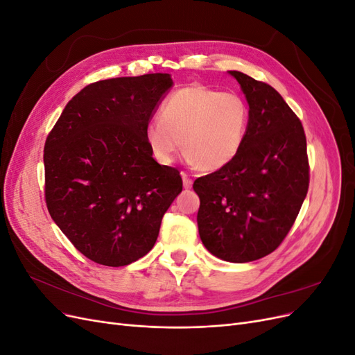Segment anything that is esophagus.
<instances>
[{"label":"esophagus","mask_w":355,"mask_h":355,"mask_svg":"<svg viewBox=\"0 0 355 355\" xmlns=\"http://www.w3.org/2000/svg\"><path fill=\"white\" fill-rule=\"evenodd\" d=\"M180 176H182V180H184V188H185V189H189V188L192 187V179L189 178V175L182 173Z\"/></svg>","instance_id":"obj_1"}]
</instances>
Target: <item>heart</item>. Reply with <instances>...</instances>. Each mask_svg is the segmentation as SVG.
Segmentation results:
<instances>
[{
  "label": "heart",
  "mask_w": 355,
  "mask_h": 355,
  "mask_svg": "<svg viewBox=\"0 0 355 355\" xmlns=\"http://www.w3.org/2000/svg\"><path fill=\"white\" fill-rule=\"evenodd\" d=\"M249 110L241 98L201 84L171 93L161 116L146 123L145 141L159 164L175 161L184 144L191 163L201 170H219L237 157Z\"/></svg>",
  "instance_id": "obj_1"
}]
</instances>
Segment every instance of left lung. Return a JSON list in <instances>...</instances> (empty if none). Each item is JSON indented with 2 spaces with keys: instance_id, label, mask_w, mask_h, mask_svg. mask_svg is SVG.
<instances>
[{
  "instance_id": "1",
  "label": "left lung",
  "mask_w": 355,
  "mask_h": 355,
  "mask_svg": "<svg viewBox=\"0 0 355 355\" xmlns=\"http://www.w3.org/2000/svg\"><path fill=\"white\" fill-rule=\"evenodd\" d=\"M249 103L240 151L230 164L196 179L198 232L222 261L244 263L272 253L292 228L309 185L302 123L270 84L239 71Z\"/></svg>"
}]
</instances>
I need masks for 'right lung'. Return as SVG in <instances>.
Masks as SVG:
<instances>
[{
    "instance_id": "obj_1",
    "label": "right lung",
    "mask_w": 355,
    "mask_h": 355,
    "mask_svg": "<svg viewBox=\"0 0 355 355\" xmlns=\"http://www.w3.org/2000/svg\"><path fill=\"white\" fill-rule=\"evenodd\" d=\"M171 87L170 73L93 83L67 103L47 137L49 213L96 263L144 257L182 192L179 171L159 166L145 141L146 123Z\"/></svg>"
}]
</instances>
